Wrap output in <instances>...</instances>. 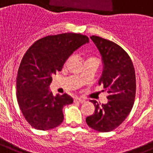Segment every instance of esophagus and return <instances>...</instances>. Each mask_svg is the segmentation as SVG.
Returning <instances> with one entry per match:
<instances>
[{
  "label": "esophagus",
  "mask_w": 153,
  "mask_h": 153,
  "mask_svg": "<svg viewBox=\"0 0 153 153\" xmlns=\"http://www.w3.org/2000/svg\"><path fill=\"white\" fill-rule=\"evenodd\" d=\"M85 101V100H83V99L79 98V97H77V98H75L74 100V102H84Z\"/></svg>",
  "instance_id": "1"
}]
</instances>
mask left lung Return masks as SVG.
<instances>
[{
  "label": "left lung",
  "mask_w": 153,
  "mask_h": 153,
  "mask_svg": "<svg viewBox=\"0 0 153 153\" xmlns=\"http://www.w3.org/2000/svg\"><path fill=\"white\" fill-rule=\"evenodd\" d=\"M102 56L103 71L99 84L102 85L109 96L106 104L95 106L94 113L86 117L91 128L100 132H109L122 124L130 114L135 99V71L131 59L119 45L100 36L90 37Z\"/></svg>",
  "instance_id": "1"
}]
</instances>
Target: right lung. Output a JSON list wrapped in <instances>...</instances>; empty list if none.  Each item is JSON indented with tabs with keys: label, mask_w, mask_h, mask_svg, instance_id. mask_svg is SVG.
Wrapping results in <instances>:
<instances>
[{
	"label": "right lung",
	"mask_w": 153,
	"mask_h": 153,
	"mask_svg": "<svg viewBox=\"0 0 153 153\" xmlns=\"http://www.w3.org/2000/svg\"><path fill=\"white\" fill-rule=\"evenodd\" d=\"M88 40L80 33L48 36L36 41L24 54L16 78V96L32 127L47 131L62 123L63 107L71 104L73 99L67 93L54 96L50 92L52 75L61 71L73 52Z\"/></svg>",
	"instance_id": "add662e5"
}]
</instances>
